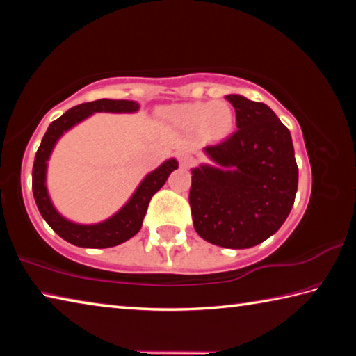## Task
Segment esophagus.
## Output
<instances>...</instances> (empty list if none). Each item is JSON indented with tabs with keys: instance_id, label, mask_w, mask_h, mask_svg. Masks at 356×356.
Here are the masks:
<instances>
[{
	"instance_id": "obj_1",
	"label": "esophagus",
	"mask_w": 356,
	"mask_h": 356,
	"mask_svg": "<svg viewBox=\"0 0 356 356\" xmlns=\"http://www.w3.org/2000/svg\"><path fill=\"white\" fill-rule=\"evenodd\" d=\"M179 161H180V166L186 168L193 161V156H191L190 152H186V150H182V152L179 154Z\"/></svg>"
}]
</instances>
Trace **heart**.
<instances>
[{"label":"heart","mask_w":356,"mask_h":356,"mask_svg":"<svg viewBox=\"0 0 356 356\" xmlns=\"http://www.w3.org/2000/svg\"><path fill=\"white\" fill-rule=\"evenodd\" d=\"M170 119L184 129L202 127L212 136H225L232 130L236 114L227 102H195L174 106Z\"/></svg>","instance_id":"1"}]
</instances>
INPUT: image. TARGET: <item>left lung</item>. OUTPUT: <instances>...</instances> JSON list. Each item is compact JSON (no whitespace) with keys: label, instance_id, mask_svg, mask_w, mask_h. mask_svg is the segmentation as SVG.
Returning a JSON list of instances; mask_svg holds the SVG:
<instances>
[{"label":"left lung","instance_id":"1","mask_svg":"<svg viewBox=\"0 0 356 356\" xmlns=\"http://www.w3.org/2000/svg\"><path fill=\"white\" fill-rule=\"evenodd\" d=\"M237 131L204 147L212 165L191 170L193 226L206 242L243 250L262 243L291 213L298 168L291 131L270 106L226 95Z\"/></svg>","mask_w":356,"mask_h":356}]
</instances>
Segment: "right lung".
Segmentation results:
<instances>
[{
	"label": "right lung",
	"instance_id": "add662e5",
	"mask_svg": "<svg viewBox=\"0 0 356 356\" xmlns=\"http://www.w3.org/2000/svg\"><path fill=\"white\" fill-rule=\"evenodd\" d=\"M138 110H140V104L135 100L99 99L88 102V104L70 108L61 118L53 120L47 134L42 138L33 166V195L42 218L65 242L81 246V248H111V246L127 242L129 238L140 232L150 197L165 185L170 174L177 170L179 161L176 159L163 161L141 180L130 200L116 213L104 221L94 222V225H81V222L70 221L53 206L51 197L47 190V166L59 138L65 131L74 129L76 124L92 116L94 113H136Z\"/></svg>",
	"mask_w": 356,
	"mask_h": 356
}]
</instances>
